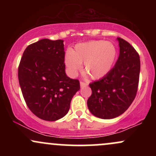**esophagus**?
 Returning a JSON list of instances; mask_svg holds the SVG:
<instances>
[{"label":"esophagus","mask_w":156,"mask_h":156,"mask_svg":"<svg viewBox=\"0 0 156 156\" xmlns=\"http://www.w3.org/2000/svg\"><path fill=\"white\" fill-rule=\"evenodd\" d=\"M80 87H87V86H88V83H84V82L80 81Z\"/></svg>","instance_id":"34e87169"}]
</instances>
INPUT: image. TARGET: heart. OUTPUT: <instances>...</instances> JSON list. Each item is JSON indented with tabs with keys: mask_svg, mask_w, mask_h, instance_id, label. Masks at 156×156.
I'll return each mask as SVG.
<instances>
[{
	"mask_svg": "<svg viewBox=\"0 0 156 156\" xmlns=\"http://www.w3.org/2000/svg\"><path fill=\"white\" fill-rule=\"evenodd\" d=\"M117 51L112 42L94 40L76 44L72 51H67L64 62L68 72L76 76L83 63V70L92 79H100L112 69Z\"/></svg>",
	"mask_w": 156,
	"mask_h": 156,
	"instance_id": "heart-1",
	"label": "heart"
}]
</instances>
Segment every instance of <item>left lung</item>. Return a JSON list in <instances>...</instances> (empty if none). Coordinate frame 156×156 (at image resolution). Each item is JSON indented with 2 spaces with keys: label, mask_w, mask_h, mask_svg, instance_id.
<instances>
[{
  "label": "left lung",
  "mask_w": 156,
  "mask_h": 156,
  "mask_svg": "<svg viewBox=\"0 0 156 156\" xmlns=\"http://www.w3.org/2000/svg\"><path fill=\"white\" fill-rule=\"evenodd\" d=\"M119 55L114 67L101 79L89 84L92 95L89 110L101 119L119 117L133 103L136 95L140 73V58L133 46L117 38Z\"/></svg>",
  "instance_id": "8db88e82"
}]
</instances>
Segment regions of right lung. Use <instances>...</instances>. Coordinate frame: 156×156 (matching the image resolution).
Listing matches in <instances>:
<instances>
[{"mask_svg": "<svg viewBox=\"0 0 156 156\" xmlns=\"http://www.w3.org/2000/svg\"><path fill=\"white\" fill-rule=\"evenodd\" d=\"M64 41L40 39L23 52L18 79L28 108L46 121L61 119L69 112L79 80L65 73Z\"/></svg>", "mask_w": 156, "mask_h": 156, "instance_id": "add662e5", "label": "right lung"}]
</instances>
